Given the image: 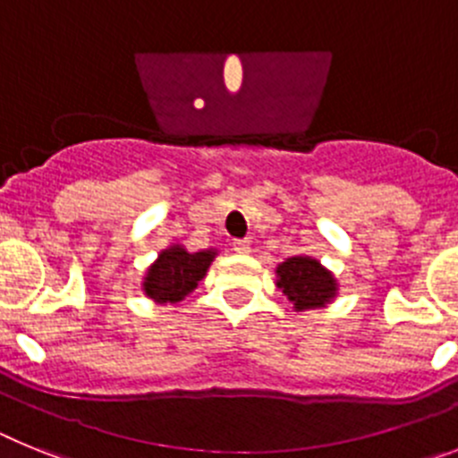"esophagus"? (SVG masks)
Returning <instances> with one entry per match:
<instances>
[{"instance_id":"1","label":"esophagus","mask_w":458,"mask_h":458,"mask_svg":"<svg viewBox=\"0 0 458 458\" xmlns=\"http://www.w3.org/2000/svg\"><path fill=\"white\" fill-rule=\"evenodd\" d=\"M232 248H233V252H238V254H248L250 248H252V242H250L248 238H236V241L232 242Z\"/></svg>"}]
</instances>
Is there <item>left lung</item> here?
I'll use <instances>...</instances> for the list:
<instances>
[{
	"label": "left lung",
	"instance_id": "obj_1",
	"mask_svg": "<svg viewBox=\"0 0 458 458\" xmlns=\"http://www.w3.org/2000/svg\"><path fill=\"white\" fill-rule=\"evenodd\" d=\"M277 286L295 305V310H311L326 305L335 295L333 275L321 268L317 259L291 257L277 268Z\"/></svg>",
	"mask_w": 458,
	"mask_h": 458
}]
</instances>
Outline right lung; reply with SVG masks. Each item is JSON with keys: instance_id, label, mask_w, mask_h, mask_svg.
Returning a JSON list of instances; mask_svg holds the SVG:
<instances>
[{"instance_id": "right-lung-1", "label": "right lung", "mask_w": 458, "mask_h": 458, "mask_svg": "<svg viewBox=\"0 0 458 458\" xmlns=\"http://www.w3.org/2000/svg\"><path fill=\"white\" fill-rule=\"evenodd\" d=\"M216 252H185L174 245L157 257L156 264L148 268L144 291L156 302H179L199 284L213 261Z\"/></svg>"}]
</instances>
